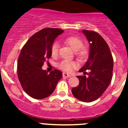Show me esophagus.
Segmentation results:
<instances>
[{
    "label": "esophagus",
    "mask_w": 128,
    "mask_h": 128,
    "mask_svg": "<svg viewBox=\"0 0 128 128\" xmlns=\"http://www.w3.org/2000/svg\"><path fill=\"white\" fill-rule=\"evenodd\" d=\"M62 76H63V77H66V78L70 77V74H69L65 73V72H64V73L62 74Z\"/></svg>",
    "instance_id": "34e87169"
}]
</instances>
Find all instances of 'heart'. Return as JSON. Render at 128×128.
Here are the masks:
<instances>
[{"label":"heart","mask_w":128,"mask_h":128,"mask_svg":"<svg viewBox=\"0 0 128 128\" xmlns=\"http://www.w3.org/2000/svg\"><path fill=\"white\" fill-rule=\"evenodd\" d=\"M67 43L70 45L72 50L75 51H77L76 54L79 58H83L87 55V51L86 49L83 48L84 42L82 40L77 36L68 37L66 40ZM59 51V44L55 41L51 45V52L52 56H56L58 55ZM59 69L65 72H70L72 69L76 67V63L73 61H69L68 60H64L58 64Z\"/></svg>","instance_id":"heart-1"}]
</instances>
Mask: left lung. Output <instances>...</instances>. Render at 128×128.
I'll return each mask as SVG.
<instances>
[{"instance_id":"left-lung-1","label":"left lung","mask_w":128,"mask_h":128,"mask_svg":"<svg viewBox=\"0 0 128 128\" xmlns=\"http://www.w3.org/2000/svg\"><path fill=\"white\" fill-rule=\"evenodd\" d=\"M90 43L88 59L79 72L88 76H77L79 80L78 86L72 89L74 96L80 101L92 102L102 95L110 84L113 69V59L106 42L100 34L93 31L83 30Z\"/></svg>"}]
</instances>
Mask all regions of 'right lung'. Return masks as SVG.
Segmentation results:
<instances>
[{
	"instance_id": "right-lung-1",
	"label": "right lung",
	"mask_w": 128,
	"mask_h": 128,
	"mask_svg": "<svg viewBox=\"0 0 128 128\" xmlns=\"http://www.w3.org/2000/svg\"><path fill=\"white\" fill-rule=\"evenodd\" d=\"M63 32L59 28H44L34 33L22 49L18 59V77L24 91L33 98L43 99L51 95L62 77L60 70L48 73L42 66L51 56L54 40Z\"/></svg>"
}]
</instances>
